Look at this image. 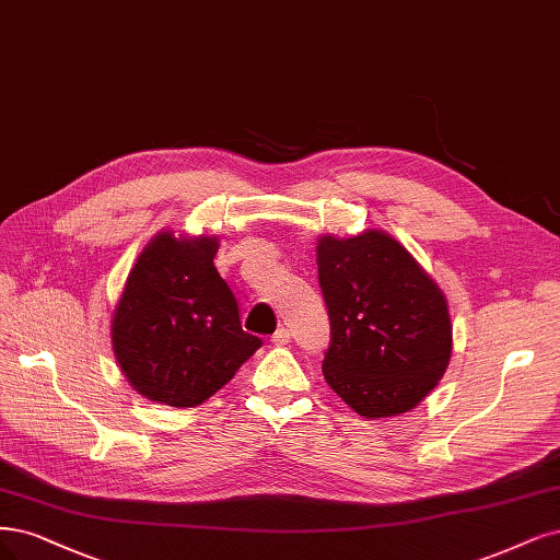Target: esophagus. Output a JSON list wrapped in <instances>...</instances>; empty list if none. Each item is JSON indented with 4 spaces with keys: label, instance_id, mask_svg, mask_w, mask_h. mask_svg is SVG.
<instances>
[{
    "label": "esophagus",
    "instance_id": "34e87169",
    "mask_svg": "<svg viewBox=\"0 0 560 560\" xmlns=\"http://www.w3.org/2000/svg\"><path fill=\"white\" fill-rule=\"evenodd\" d=\"M273 345H278V347H282V345H287L289 340H292V336H289V331L284 329V326H280V329L273 334Z\"/></svg>",
    "mask_w": 560,
    "mask_h": 560
}]
</instances>
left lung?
Here are the masks:
<instances>
[{"mask_svg": "<svg viewBox=\"0 0 560 560\" xmlns=\"http://www.w3.org/2000/svg\"><path fill=\"white\" fill-rule=\"evenodd\" d=\"M317 271L331 319L322 363L329 387L365 419L417 408L452 357L442 289L377 229L352 238L319 236Z\"/></svg>", "mask_w": 560, "mask_h": 560, "instance_id": "left-lung-1", "label": "left lung"}]
</instances>
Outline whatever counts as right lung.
I'll use <instances>...</instances> for the list:
<instances>
[{"mask_svg": "<svg viewBox=\"0 0 560 560\" xmlns=\"http://www.w3.org/2000/svg\"><path fill=\"white\" fill-rule=\"evenodd\" d=\"M215 236L160 231L129 271L110 338L127 382L148 400L195 408L236 375L261 338L245 334L213 264Z\"/></svg>", "mask_w": 560, "mask_h": 560, "instance_id": "1", "label": "right lung"}]
</instances>
